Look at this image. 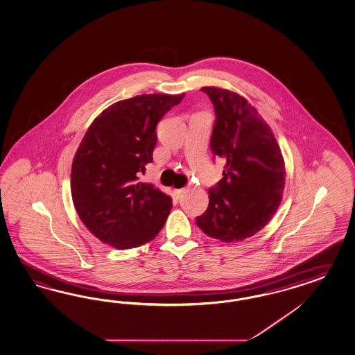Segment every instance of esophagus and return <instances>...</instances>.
I'll list each match as a JSON object with an SVG mask.
<instances>
[{"label": "esophagus", "instance_id": "esophagus-1", "mask_svg": "<svg viewBox=\"0 0 355 355\" xmlns=\"http://www.w3.org/2000/svg\"><path fill=\"white\" fill-rule=\"evenodd\" d=\"M175 197L176 198H182V196H184V193H185V188H180V189H175Z\"/></svg>", "mask_w": 355, "mask_h": 355}]
</instances>
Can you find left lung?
Returning <instances> with one entry per match:
<instances>
[{
	"mask_svg": "<svg viewBox=\"0 0 355 355\" xmlns=\"http://www.w3.org/2000/svg\"><path fill=\"white\" fill-rule=\"evenodd\" d=\"M216 121L211 150L225 159L218 187L209 191L200 230L223 242H239L261 230L282 200L286 167L272 128L245 98L227 89L205 86Z\"/></svg>",
	"mask_w": 355,
	"mask_h": 355,
	"instance_id": "8db88e82",
	"label": "left lung"
}]
</instances>
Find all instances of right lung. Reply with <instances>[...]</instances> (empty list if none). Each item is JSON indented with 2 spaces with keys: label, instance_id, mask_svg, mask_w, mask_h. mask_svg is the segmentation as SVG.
Returning a JSON list of instances; mask_svg holds the SVG:
<instances>
[{
  "label": "right lung",
  "instance_id": "obj_1",
  "mask_svg": "<svg viewBox=\"0 0 355 355\" xmlns=\"http://www.w3.org/2000/svg\"><path fill=\"white\" fill-rule=\"evenodd\" d=\"M185 94H143L94 119L73 158L71 191L78 216L101 242L128 250L155 239L173 200L139 182L153 161L155 126Z\"/></svg>",
  "mask_w": 355,
  "mask_h": 355
}]
</instances>
